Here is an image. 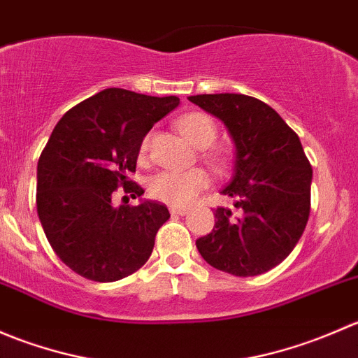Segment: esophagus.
Instances as JSON below:
<instances>
[{
	"mask_svg": "<svg viewBox=\"0 0 358 358\" xmlns=\"http://www.w3.org/2000/svg\"><path fill=\"white\" fill-rule=\"evenodd\" d=\"M169 211H171V215L185 216L189 213V208H185V206H169Z\"/></svg>",
	"mask_w": 358,
	"mask_h": 358,
	"instance_id": "obj_1",
	"label": "esophagus"
}]
</instances>
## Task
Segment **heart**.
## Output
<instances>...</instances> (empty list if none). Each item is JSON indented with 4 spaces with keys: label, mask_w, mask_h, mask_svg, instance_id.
<instances>
[{
    "label": "heart",
    "mask_w": 358,
    "mask_h": 358,
    "mask_svg": "<svg viewBox=\"0 0 358 358\" xmlns=\"http://www.w3.org/2000/svg\"><path fill=\"white\" fill-rule=\"evenodd\" d=\"M178 129L194 147L197 149H208L213 145L218 136L216 122L202 112H190L178 119ZM147 150V138L142 143V156ZM215 168L225 166V157L222 154H211L208 156ZM209 178L199 168L187 169V171H176V169H164L152 176L149 183V190L159 201H164L168 204L183 206L189 204L201 190L208 187Z\"/></svg>",
    "instance_id": "b5f03b06"
}]
</instances>
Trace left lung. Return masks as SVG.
I'll return each mask as SVG.
<instances>
[{
  "label": "left lung",
  "mask_w": 358,
  "mask_h": 358,
  "mask_svg": "<svg viewBox=\"0 0 358 358\" xmlns=\"http://www.w3.org/2000/svg\"><path fill=\"white\" fill-rule=\"evenodd\" d=\"M189 100L225 124L236 162L222 189L232 208L215 209V227L199 237L201 256L236 277L265 273L298 244L310 215L312 166L298 135L270 106L237 93Z\"/></svg>",
  "instance_id": "1"
}]
</instances>
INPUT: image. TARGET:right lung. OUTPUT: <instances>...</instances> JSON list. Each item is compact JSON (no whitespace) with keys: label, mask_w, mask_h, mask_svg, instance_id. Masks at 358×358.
Here are the masks:
<instances>
[{"label":"right lung","mask_w":358,"mask_h":358,"mask_svg":"<svg viewBox=\"0 0 358 358\" xmlns=\"http://www.w3.org/2000/svg\"><path fill=\"white\" fill-rule=\"evenodd\" d=\"M178 106L173 95L107 88L57 122L38 162L36 208L50 246L81 277L114 282L152 255L168 208L149 199L114 206L112 194L122 185L142 196L128 173L135 171L147 133Z\"/></svg>","instance_id":"right-lung-1"}]
</instances>
